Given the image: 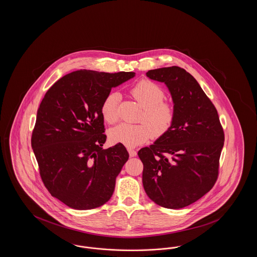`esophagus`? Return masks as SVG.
<instances>
[{
  "instance_id": "esophagus-1",
  "label": "esophagus",
  "mask_w": 257,
  "mask_h": 257,
  "mask_svg": "<svg viewBox=\"0 0 257 257\" xmlns=\"http://www.w3.org/2000/svg\"><path fill=\"white\" fill-rule=\"evenodd\" d=\"M128 152H129V155L130 157H135L137 156V151L133 149V148H128Z\"/></svg>"
}]
</instances>
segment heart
Instances as JSON below:
<instances>
[{
  "label": "heart",
  "instance_id": "obj_1",
  "mask_svg": "<svg viewBox=\"0 0 257 257\" xmlns=\"http://www.w3.org/2000/svg\"><path fill=\"white\" fill-rule=\"evenodd\" d=\"M131 95L144 109L140 121L142 124L132 125L120 123L110 129L109 137L113 144H120L127 147H135L146 143L153 135L158 138L166 134L175 117L174 106L167 101L165 91L151 81L143 80L130 90ZM117 92H110L101 104V114L108 123L117 119Z\"/></svg>",
  "mask_w": 257,
  "mask_h": 257
}]
</instances>
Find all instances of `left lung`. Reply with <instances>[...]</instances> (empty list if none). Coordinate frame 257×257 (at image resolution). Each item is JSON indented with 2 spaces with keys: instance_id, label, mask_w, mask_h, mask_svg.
I'll use <instances>...</instances> for the list:
<instances>
[{
  "instance_id": "1",
  "label": "left lung",
  "mask_w": 257,
  "mask_h": 257,
  "mask_svg": "<svg viewBox=\"0 0 257 257\" xmlns=\"http://www.w3.org/2000/svg\"><path fill=\"white\" fill-rule=\"evenodd\" d=\"M147 76L169 88L175 117L166 134L138 152L144 164V188L162 207H186L207 194L217 181L224 142L218 111L183 68L163 67L149 70Z\"/></svg>"
}]
</instances>
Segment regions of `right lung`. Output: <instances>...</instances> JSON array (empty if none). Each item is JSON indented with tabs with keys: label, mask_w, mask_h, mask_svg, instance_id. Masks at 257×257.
Wrapping results in <instances>:
<instances>
[{
	"label": "right lung",
	"mask_w": 257,
	"mask_h": 257,
	"mask_svg": "<svg viewBox=\"0 0 257 257\" xmlns=\"http://www.w3.org/2000/svg\"><path fill=\"white\" fill-rule=\"evenodd\" d=\"M135 74L74 71L51 86L39 105L32 147L45 187L68 207L97 208L112 196L129 154L120 144L103 149L101 104Z\"/></svg>",
	"instance_id": "right-lung-1"
}]
</instances>
